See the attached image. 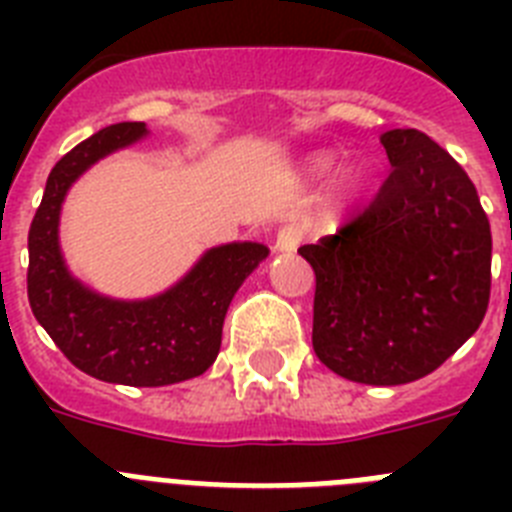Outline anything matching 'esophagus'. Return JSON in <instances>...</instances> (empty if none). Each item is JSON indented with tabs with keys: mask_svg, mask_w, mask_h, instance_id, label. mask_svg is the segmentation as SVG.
I'll list each match as a JSON object with an SVG mask.
<instances>
[{
	"mask_svg": "<svg viewBox=\"0 0 512 512\" xmlns=\"http://www.w3.org/2000/svg\"><path fill=\"white\" fill-rule=\"evenodd\" d=\"M302 235H305V233H302V225H297V223L284 225V228H279L277 241H274V248H277V251H282V253L297 251V246L302 243Z\"/></svg>",
	"mask_w": 512,
	"mask_h": 512,
	"instance_id": "esophagus-1",
	"label": "esophagus"
}]
</instances>
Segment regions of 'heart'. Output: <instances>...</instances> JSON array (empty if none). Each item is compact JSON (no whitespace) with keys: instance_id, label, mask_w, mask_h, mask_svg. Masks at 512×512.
Returning <instances> with one entry per match:
<instances>
[{"instance_id":"b5f03b06","label":"heart","mask_w":512,"mask_h":512,"mask_svg":"<svg viewBox=\"0 0 512 512\" xmlns=\"http://www.w3.org/2000/svg\"><path fill=\"white\" fill-rule=\"evenodd\" d=\"M361 184H364V171L348 169L346 176L341 179V192L351 194V192H356V189H361Z\"/></svg>"}]
</instances>
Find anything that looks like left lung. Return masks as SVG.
<instances>
[{
    "label": "left lung",
    "instance_id": "left-lung-1",
    "mask_svg": "<svg viewBox=\"0 0 512 512\" xmlns=\"http://www.w3.org/2000/svg\"><path fill=\"white\" fill-rule=\"evenodd\" d=\"M392 171L369 207L320 243L312 348L361 384H408L436 372L490 305L492 233L467 171L425 133L390 130Z\"/></svg>",
    "mask_w": 512,
    "mask_h": 512
}]
</instances>
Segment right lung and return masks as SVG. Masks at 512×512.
Returning a JSON list of instances; mask_svg holds the SVG:
<instances>
[{"instance_id":"add662e5","label":"right lung","mask_w":512,"mask_h":512,"mask_svg":"<svg viewBox=\"0 0 512 512\" xmlns=\"http://www.w3.org/2000/svg\"><path fill=\"white\" fill-rule=\"evenodd\" d=\"M143 135V122H115L53 166L27 233V300L35 320L76 369L102 382L161 387L210 369L230 300L269 251L261 243L212 248L174 289L143 302L107 300L71 279L58 251L66 189L97 158Z\"/></svg>"}]
</instances>
